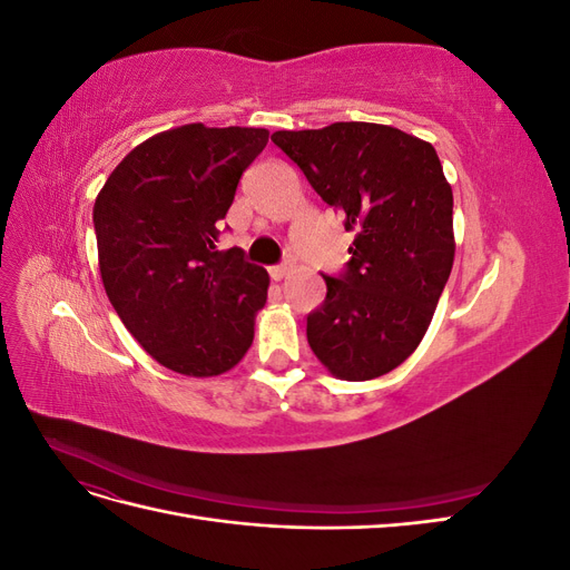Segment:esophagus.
<instances>
[{"label":"esophagus","mask_w":570,"mask_h":570,"mask_svg":"<svg viewBox=\"0 0 570 570\" xmlns=\"http://www.w3.org/2000/svg\"><path fill=\"white\" fill-rule=\"evenodd\" d=\"M268 273H271V278H273V281H283L285 275L289 273V266H287V264H281V266H271V268H268Z\"/></svg>","instance_id":"esophagus-1"}]
</instances>
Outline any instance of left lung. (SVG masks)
Wrapping results in <instances>:
<instances>
[{
	"label": "left lung",
	"instance_id": "left-lung-1",
	"mask_svg": "<svg viewBox=\"0 0 570 570\" xmlns=\"http://www.w3.org/2000/svg\"><path fill=\"white\" fill-rule=\"evenodd\" d=\"M356 237L325 302L306 316L308 347L342 381H373L419 347L454 264L452 185L435 147L381 124L271 135Z\"/></svg>",
	"mask_w": 570,
	"mask_h": 570
}]
</instances>
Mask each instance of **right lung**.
Masks as SVG:
<instances>
[{
    "mask_svg": "<svg viewBox=\"0 0 570 570\" xmlns=\"http://www.w3.org/2000/svg\"><path fill=\"white\" fill-rule=\"evenodd\" d=\"M266 128L189 124L137 145L95 199L99 273L118 318L161 366L212 377L230 371L254 340L268 273L243 249L220 252L245 168Z\"/></svg>",
    "mask_w": 570,
    "mask_h": 570,
    "instance_id": "right-lung-1",
    "label": "right lung"
}]
</instances>
